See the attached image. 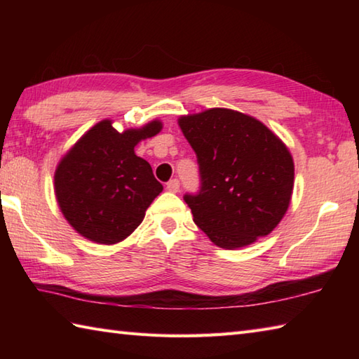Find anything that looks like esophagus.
<instances>
[{
	"mask_svg": "<svg viewBox=\"0 0 359 359\" xmlns=\"http://www.w3.org/2000/svg\"><path fill=\"white\" fill-rule=\"evenodd\" d=\"M166 189L170 193H179V189H180V182L177 180V179H172V180H170L166 184Z\"/></svg>",
	"mask_w": 359,
	"mask_h": 359,
	"instance_id": "obj_1",
	"label": "esophagus"
}]
</instances>
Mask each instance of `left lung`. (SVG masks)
Segmentation results:
<instances>
[{"mask_svg":"<svg viewBox=\"0 0 359 359\" xmlns=\"http://www.w3.org/2000/svg\"><path fill=\"white\" fill-rule=\"evenodd\" d=\"M177 123L197 156L199 194L184 199L215 245L234 250L270 234L285 216L294 185L287 144L262 121L211 108Z\"/></svg>","mask_w":359,"mask_h":359,"instance_id":"8db88e82","label":"left lung"}]
</instances>
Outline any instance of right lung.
Masks as SVG:
<instances>
[{
  "mask_svg": "<svg viewBox=\"0 0 359 359\" xmlns=\"http://www.w3.org/2000/svg\"><path fill=\"white\" fill-rule=\"evenodd\" d=\"M160 120L118 133L106 118L83 134L53 174L60 211L90 242L114 245L142 224L144 211L163 191L137 143L162 131Z\"/></svg>",
  "mask_w": 359,
  "mask_h": 359,
  "instance_id": "add662e5",
  "label": "right lung"
}]
</instances>
